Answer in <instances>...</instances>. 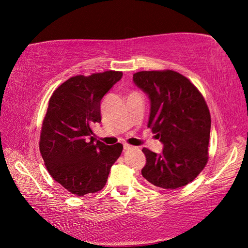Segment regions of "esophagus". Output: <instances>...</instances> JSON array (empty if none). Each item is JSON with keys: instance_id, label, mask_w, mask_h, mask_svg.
Listing matches in <instances>:
<instances>
[{"instance_id": "esophagus-1", "label": "esophagus", "mask_w": 248, "mask_h": 248, "mask_svg": "<svg viewBox=\"0 0 248 248\" xmlns=\"http://www.w3.org/2000/svg\"><path fill=\"white\" fill-rule=\"evenodd\" d=\"M135 147H133V146H130V145H124V149L125 150V151H128V150H132V149H134Z\"/></svg>"}]
</instances>
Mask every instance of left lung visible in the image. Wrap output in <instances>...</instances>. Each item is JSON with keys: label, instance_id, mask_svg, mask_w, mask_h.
Wrapping results in <instances>:
<instances>
[{"label": "left lung", "instance_id": "obj_1", "mask_svg": "<svg viewBox=\"0 0 248 248\" xmlns=\"http://www.w3.org/2000/svg\"><path fill=\"white\" fill-rule=\"evenodd\" d=\"M133 82L149 98L148 128L163 144L161 154L141 150L146 155L141 175L162 188L186 186L208 162L211 117L202 94L172 70L136 72Z\"/></svg>", "mask_w": 248, "mask_h": 248}]
</instances>
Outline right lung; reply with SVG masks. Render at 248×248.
Wrapping results in <instances>:
<instances>
[{"mask_svg": "<svg viewBox=\"0 0 248 248\" xmlns=\"http://www.w3.org/2000/svg\"><path fill=\"white\" fill-rule=\"evenodd\" d=\"M121 78L119 71L72 77L50 98L40 134V154L52 178L78 196L102 189L123 151L119 143H96L92 130L93 124L101 121L102 98Z\"/></svg>", "mask_w": 248, "mask_h": 248, "instance_id": "obj_1", "label": "right lung"}]
</instances>
